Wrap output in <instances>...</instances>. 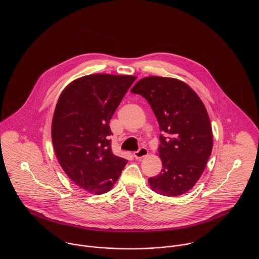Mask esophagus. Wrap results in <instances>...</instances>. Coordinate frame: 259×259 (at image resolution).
I'll use <instances>...</instances> for the list:
<instances>
[{
	"instance_id": "1",
	"label": "esophagus",
	"mask_w": 259,
	"mask_h": 259,
	"mask_svg": "<svg viewBox=\"0 0 259 259\" xmlns=\"http://www.w3.org/2000/svg\"><path fill=\"white\" fill-rule=\"evenodd\" d=\"M148 154V149L146 148H141L139 150L135 151V153H134V155H135V157H136L137 159H141V158L147 156Z\"/></svg>"
}]
</instances>
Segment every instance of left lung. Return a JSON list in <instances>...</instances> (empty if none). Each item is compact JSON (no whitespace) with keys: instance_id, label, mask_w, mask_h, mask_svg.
Listing matches in <instances>:
<instances>
[{"instance_id":"8db88e82","label":"left lung","mask_w":259,"mask_h":259,"mask_svg":"<svg viewBox=\"0 0 259 259\" xmlns=\"http://www.w3.org/2000/svg\"><path fill=\"white\" fill-rule=\"evenodd\" d=\"M148 101L159 124L160 174L148 179L153 191L182 195L202 175L212 150V132L206 109L185 82L161 76L140 79L131 90Z\"/></svg>"}]
</instances>
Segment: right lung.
<instances>
[{"instance_id": "obj_1", "label": "right lung", "mask_w": 259, "mask_h": 259, "mask_svg": "<svg viewBox=\"0 0 259 259\" xmlns=\"http://www.w3.org/2000/svg\"><path fill=\"white\" fill-rule=\"evenodd\" d=\"M136 78L90 74L60 96L52 123L54 149L67 176L89 192L110 191L127 162L111 151L110 120Z\"/></svg>"}]
</instances>
